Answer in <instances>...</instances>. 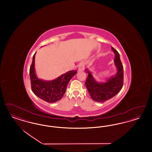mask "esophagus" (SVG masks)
Instances as JSON below:
<instances>
[{
    "label": "esophagus",
    "instance_id": "obj_1",
    "mask_svg": "<svg viewBox=\"0 0 152 152\" xmlns=\"http://www.w3.org/2000/svg\"><path fill=\"white\" fill-rule=\"evenodd\" d=\"M85 68V64L84 63H80L79 65V68H78V71L79 72L83 71Z\"/></svg>",
    "mask_w": 152,
    "mask_h": 152
}]
</instances>
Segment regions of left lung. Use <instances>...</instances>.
Listing matches in <instances>:
<instances>
[{
	"mask_svg": "<svg viewBox=\"0 0 152 152\" xmlns=\"http://www.w3.org/2000/svg\"><path fill=\"white\" fill-rule=\"evenodd\" d=\"M115 53L114 63L117 72L110 76L105 82H99L95 79L92 72L88 69L86 72L88 76L86 81V86L91 98L95 101L104 102L115 96L122 89L124 80V68L120 55L116 50L111 47Z\"/></svg>",
	"mask_w": 152,
	"mask_h": 152,
	"instance_id": "left-lung-1",
	"label": "left lung"
}]
</instances>
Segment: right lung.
Segmentation results:
<instances>
[{
  "label": "right lung",
  "mask_w": 152,
  "mask_h": 152,
  "mask_svg": "<svg viewBox=\"0 0 152 152\" xmlns=\"http://www.w3.org/2000/svg\"><path fill=\"white\" fill-rule=\"evenodd\" d=\"M35 54L33 56L32 64L29 69L31 88L34 94L44 101L53 103L60 100L63 97L66 86L77 70L68 71L56 79L44 80L38 78L35 68Z\"/></svg>",
  "instance_id": "add662e5"
}]
</instances>
